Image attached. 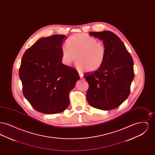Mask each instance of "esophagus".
Returning <instances> with one entry per match:
<instances>
[{
  "label": "esophagus",
  "mask_w": 155,
  "mask_h": 155,
  "mask_svg": "<svg viewBox=\"0 0 155 155\" xmlns=\"http://www.w3.org/2000/svg\"><path fill=\"white\" fill-rule=\"evenodd\" d=\"M79 75H80V78H81V79H83V78H84V77H83V75H82V74L80 73Z\"/></svg>",
  "instance_id": "1"
}]
</instances>
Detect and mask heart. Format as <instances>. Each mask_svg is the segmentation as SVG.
<instances>
[{
	"label": "heart",
	"instance_id": "b5f03b06",
	"mask_svg": "<svg viewBox=\"0 0 155 155\" xmlns=\"http://www.w3.org/2000/svg\"><path fill=\"white\" fill-rule=\"evenodd\" d=\"M66 44L67 47L61 48V58L64 64L70 66L78 58L77 68L89 72L96 71L103 65L106 48L96 38L84 33L75 34L67 39Z\"/></svg>",
	"mask_w": 155,
	"mask_h": 155
}]
</instances>
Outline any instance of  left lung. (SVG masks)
I'll use <instances>...</instances> for the list:
<instances>
[{
	"label": "left lung",
	"instance_id": "obj_1",
	"mask_svg": "<svg viewBox=\"0 0 155 155\" xmlns=\"http://www.w3.org/2000/svg\"><path fill=\"white\" fill-rule=\"evenodd\" d=\"M103 41L106 58L96 71L84 74L88 82L87 99L90 106L103 110L117 108L129 96L134 77V62L125 45L111 31L91 32Z\"/></svg>",
	"mask_w": 155,
	"mask_h": 155
}]
</instances>
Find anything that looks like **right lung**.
<instances>
[{
	"label": "right lung",
	"instance_id": "1",
	"mask_svg": "<svg viewBox=\"0 0 155 155\" xmlns=\"http://www.w3.org/2000/svg\"><path fill=\"white\" fill-rule=\"evenodd\" d=\"M64 35L38 39L23 54L19 76L23 94L41 113L53 114L66 110L69 92L80 79L78 71L62 63Z\"/></svg>",
	"mask_w": 155,
	"mask_h": 155
}]
</instances>
